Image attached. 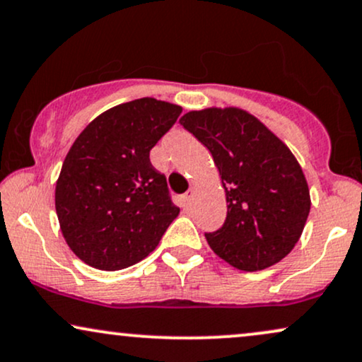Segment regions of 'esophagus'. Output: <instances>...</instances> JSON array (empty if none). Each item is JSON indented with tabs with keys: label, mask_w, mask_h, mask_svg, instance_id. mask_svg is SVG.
<instances>
[{
	"label": "esophagus",
	"mask_w": 362,
	"mask_h": 362,
	"mask_svg": "<svg viewBox=\"0 0 362 362\" xmlns=\"http://www.w3.org/2000/svg\"><path fill=\"white\" fill-rule=\"evenodd\" d=\"M192 200H194V190H189L184 197H182V205H184V209L190 207Z\"/></svg>",
	"instance_id": "esophagus-1"
}]
</instances>
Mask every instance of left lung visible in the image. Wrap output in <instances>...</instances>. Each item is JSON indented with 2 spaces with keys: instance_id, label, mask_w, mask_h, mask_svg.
<instances>
[{
  "instance_id": "left-lung-1",
  "label": "left lung",
  "mask_w": 362,
  "mask_h": 362,
  "mask_svg": "<svg viewBox=\"0 0 362 362\" xmlns=\"http://www.w3.org/2000/svg\"><path fill=\"white\" fill-rule=\"evenodd\" d=\"M180 125L212 153L226 190V222L205 234L210 249L245 272L282 260L300 239L310 210L308 180L294 153L235 107L194 110Z\"/></svg>"
}]
</instances>
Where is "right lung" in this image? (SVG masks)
Here are the masks:
<instances>
[{
    "label": "right lung",
    "mask_w": 362,
    "mask_h": 362,
    "mask_svg": "<svg viewBox=\"0 0 362 362\" xmlns=\"http://www.w3.org/2000/svg\"><path fill=\"white\" fill-rule=\"evenodd\" d=\"M182 113L139 98L107 110L73 141L54 189L62 234L76 257L100 271L130 267L155 250L180 209L150 150Z\"/></svg>",
    "instance_id": "add662e5"
}]
</instances>
